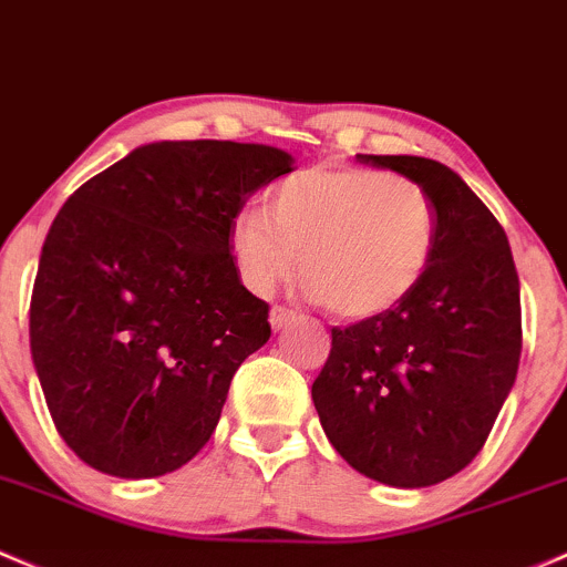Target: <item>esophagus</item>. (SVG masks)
Returning <instances> with one entry per match:
<instances>
[{
    "label": "esophagus",
    "mask_w": 567,
    "mask_h": 567,
    "mask_svg": "<svg viewBox=\"0 0 567 567\" xmlns=\"http://www.w3.org/2000/svg\"><path fill=\"white\" fill-rule=\"evenodd\" d=\"M268 323H271L274 331H282L288 329L290 323H296V312H290V309L285 307H271V312H268Z\"/></svg>",
    "instance_id": "obj_1"
}]
</instances>
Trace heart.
I'll list each match as a JSON object with an SVG mask.
<instances>
[{
    "label": "heart",
    "instance_id": "obj_1",
    "mask_svg": "<svg viewBox=\"0 0 567 567\" xmlns=\"http://www.w3.org/2000/svg\"><path fill=\"white\" fill-rule=\"evenodd\" d=\"M228 247L255 296L271 293L299 266L309 296L339 318L367 320L402 303L426 277L437 217L410 178L315 165L271 189L268 214L241 208Z\"/></svg>",
    "mask_w": 567,
    "mask_h": 567
}]
</instances>
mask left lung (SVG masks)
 <instances>
[{
	"instance_id": "8db88e82",
	"label": "left lung",
	"mask_w": 567,
	"mask_h": 567,
	"mask_svg": "<svg viewBox=\"0 0 567 567\" xmlns=\"http://www.w3.org/2000/svg\"><path fill=\"white\" fill-rule=\"evenodd\" d=\"M429 195L437 247L402 303L348 329L312 383L329 443L378 484L424 488L467 467L514 389L522 355L519 277L508 236L449 165L355 154Z\"/></svg>"
}]
</instances>
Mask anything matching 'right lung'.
<instances>
[{"instance_id":"right-lung-1","label":"right lung","mask_w":567,"mask_h":567,"mask_svg":"<svg viewBox=\"0 0 567 567\" xmlns=\"http://www.w3.org/2000/svg\"><path fill=\"white\" fill-rule=\"evenodd\" d=\"M293 163L264 143L157 141L59 208L29 344L56 432L89 467L157 478L208 443L236 369L271 337L230 219Z\"/></svg>"}]
</instances>
